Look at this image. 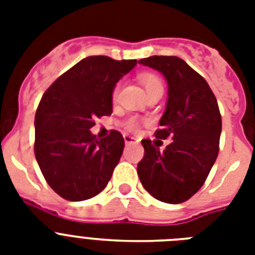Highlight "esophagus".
<instances>
[{
  "mask_svg": "<svg viewBox=\"0 0 255 255\" xmlns=\"http://www.w3.org/2000/svg\"><path fill=\"white\" fill-rule=\"evenodd\" d=\"M123 137H124V143L127 144V145H128V144H137V143H139V140L135 139L133 136L128 135V133H124Z\"/></svg>",
  "mask_w": 255,
  "mask_h": 255,
  "instance_id": "1",
  "label": "esophagus"
}]
</instances>
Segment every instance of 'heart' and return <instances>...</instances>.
Here are the masks:
<instances>
[{
    "label": "heart",
    "instance_id": "heart-1",
    "mask_svg": "<svg viewBox=\"0 0 255 255\" xmlns=\"http://www.w3.org/2000/svg\"><path fill=\"white\" fill-rule=\"evenodd\" d=\"M139 79L140 82H141V85H143L144 90L147 92L152 91V90H156V88L163 87V83L160 81V78L153 75V74H141L139 77ZM118 91H119V85L114 88V92H112V98H114V99L118 96ZM126 127H127L128 129H131V131H135V129H137V122L133 119L128 120L127 124H126Z\"/></svg>",
    "mask_w": 255,
    "mask_h": 255
}]
</instances>
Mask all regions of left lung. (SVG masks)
Masks as SVG:
<instances>
[{
  "label": "left lung",
  "instance_id": "left-lung-1",
  "mask_svg": "<svg viewBox=\"0 0 255 255\" xmlns=\"http://www.w3.org/2000/svg\"><path fill=\"white\" fill-rule=\"evenodd\" d=\"M139 63L167 79V108L155 135L172 137V143L160 151L151 140H141L144 157L137 174L156 200L181 204L204 185L217 159L222 128L217 99L205 79L181 58L153 55Z\"/></svg>",
  "mask_w": 255,
  "mask_h": 255
}]
</instances>
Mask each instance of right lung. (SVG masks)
I'll list each match as a JSON object with an SVG mask.
<instances>
[{
    "instance_id": "obj_1",
    "label": "right lung",
    "mask_w": 255,
    "mask_h": 255,
    "mask_svg": "<svg viewBox=\"0 0 255 255\" xmlns=\"http://www.w3.org/2000/svg\"><path fill=\"white\" fill-rule=\"evenodd\" d=\"M136 59L87 57L62 74L42 96L35 112L34 153L51 189L69 201H83L107 186L124 149L115 129L98 140L94 119L112 114V91Z\"/></svg>"
}]
</instances>
